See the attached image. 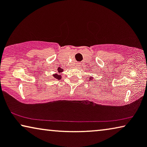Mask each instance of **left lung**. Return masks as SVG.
<instances>
[{
    "mask_svg": "<svg viewBox=\"0 0 147 147\" xmlns=\"http://www.w3.org/2000/svg\"><path fill=\"white\" fill-rule=\"evenodd\" d=\"M91 79H92V78H91Z\"/></svg>",
    "mask_w": 147,
    "mask_h": 147,
    "instance_id": "left-lung-1",
    "label": "left lung"
}]
</instances>
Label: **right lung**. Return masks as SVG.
Returning a JSON list of instances; mask_svg holds the SVG:
<instances>
[{"mask_svg": "<svg viewBox=\"0 0 147 147\" xmlns=\"http://www.w3.org/2000/svg\"><path fill=\"white\" fill-rule=\"evenodd\" d=\"M57 71H58V73H60V72L63 71V69H61V68H60V67H59L57 69ZM53 77H54V78H55V79H57V80H60V79H61V76H60V75H58L57 74H54Z\"/></svg>", "mask_w": 147, "mask_h": 147, "instance_id": "obj_1", "label": "right lung"}]
</instances>
